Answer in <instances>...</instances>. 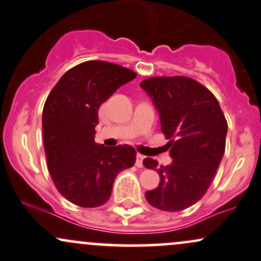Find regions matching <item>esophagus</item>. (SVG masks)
Segmentation results:
<instances>
[{
	"mask_svg": "<svg viewBox=\"0 0 261 261\" xmlns=\"http://www.w3.org/2000/svg\"><path fill=\"white\" fill-rule=\"evenodd\" d=\"M143 160H144V155H142V154H137L136 165L138 166V168H143Z\"/></svg>",
	"mask_w": 261,
	"mask_h": 261,
	"instance_id": "1",
	"label": "esophagus"
}]
</instances>
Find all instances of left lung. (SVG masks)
<instances>
[{
	"mask_svg": "<svg viewBox=\"0 0 261 261\" xmlns=\"http://www.w3.org/2000/svg\"><path fill=\"white\" fill-rule=\"evenodd\" d=\"M140 87L151 98L172 162L158 169L145 158L143 165L156 170L159 186L145 192L151 206L176 212L198 202L215 177L225 149L228 124L217 98L204 86L185 76L150 77Z\"/></svg>",
	"mask_w": 261,
	"mask_h": 261,
	"instance_id": "8db88e82",
	"label": "left lung"
}]
</instances>
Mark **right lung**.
<instances>
[{"mask_svg": "<svg viewBox=\"0 0 261 261\" xmlns=\"http://www.w3.org/2000/svg\"><path fill=\"white\" fill-rule=\"evenodd\" d=\"M136 77L116 64L86 61L66 71L49 93L42 118L46 163L58 191L71 203H106L117 175L136 163L130 145L95 143L99 106Z\"/></svg>", "mask_w": 261, "mask_h": 261, "instance_id": "obj_1", "label": "right lung"}]
</instances>
